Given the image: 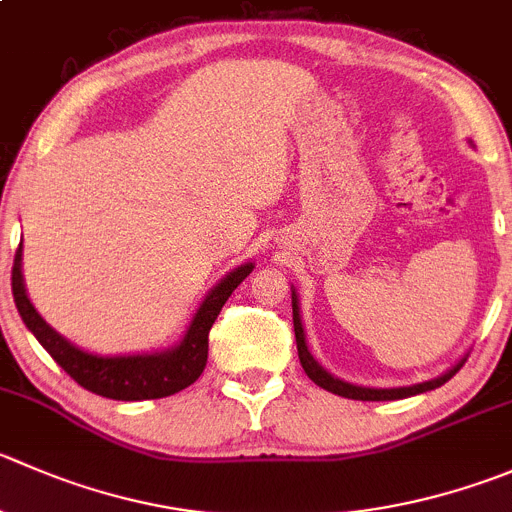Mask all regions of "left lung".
Wrapping results in <instances>:
<instances>
[{
  "instance_id": "left-lung-1",
  "label": "left lung",
  "mask_w": 512,
  "mask_h": 512,
  "mask_svg": "<svg viewBox=\"0 0 512 512\" xmlns=\"http://www.w3.org/2000/svg\"><path fill=\"white\" fill-rule=\"evenodd\" d=\"M292 322H295L297 355H300L302 370L307 372V377H310V380L315 382V385L325 388L327 393L342 395V398H350V400H403V398H410V395L428 393V390H435V388H440V385H445V382H448L450 377H453L455 372H458L460 367H463V362H465V360H460L458 365H455L453 370L445 372V375L435 377V380H430V382H420V385H413V388H390V390L360 388V385H350V382H345V380H337V377H332L330 372L322 370V367L317 365L315 360H312L310 350H307V345H305V330H302L300 307H297V295H295V292H292Z\"/></svg>"
}]
</instances>
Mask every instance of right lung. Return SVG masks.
<instances>
[{"instance_id": "right-lung-1", "label": "right lung", "mask_w": 512, "mask_h": 512, "mask_svg": "<svg viewBox=\"0 0 512 512\" xmlns=\"http://www.w3.org/2000/svg\"><path fill=\"white\" fill-rule=\"evenodd\" d=\"M250 272L252 265L247 262V265H240L235 272H230L220 285H215V290L205 297V302L197 310L185 340L175 350L155 352V355L99 357L79 350L72 342L64 340L59 332H54L39 317V312L29 302L27 290H24L22 245L17 247V255H14L12 295L24 325L34 332V337L42 342V347L54 357V362L84 390L109 400H157L190 388L192 382L202 375L207 365V347H210L207 337H210L212 322L217 320L227 297L235 292V287Z\"/></svg>"}]
</instances>
